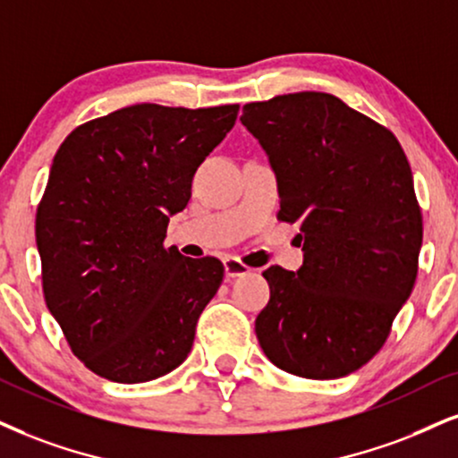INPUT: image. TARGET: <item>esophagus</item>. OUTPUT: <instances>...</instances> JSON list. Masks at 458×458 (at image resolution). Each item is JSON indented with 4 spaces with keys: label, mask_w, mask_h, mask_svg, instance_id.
Masks as SVG:
<instances>
[{
    "label": "esophagus",
    "mask_w": 458,
    "mask_h": 458,
    "mask_svg": "<svg viewBox=\"0 0 458 458\" xmlns=\"http://www.w3.org/2000/svg\"><path fill=\"white\" fill-rule=\"evenodd\" d=\"M225 276L227 278H238V276H246L250 272V267L244 261H240L238 257H227L225 259Z\"/></svg>",
    "instance_id": "obj_1"
}]
</instances>
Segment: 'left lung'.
<instances>
[{
    "instance_id": "8db88e82",
    "label": "left lung",
    "mask_w": 458,
    "mask_h": 458,
    "mask_svg": "<svg viewBox=\"0 0 458 458\" xmlns=\"http://www.w3.org/2000/svg\"><path fill=\"white\" fill-rule=\"evenodd\" d=\"M242 125L267 152L284 223H299V272H263L255 331L276 367L344 377L385 346L414 289L422 214L408 157L385 125L329 93L252 101Z\"/></svg>"
}]
</instances>
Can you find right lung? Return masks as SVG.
<instances>
[{
  "label": "right lung",
  "instance_id": "1",
  "mask_svg": "<svg viewBox=\"0 0 458 458\" xmlns=\"http://www.w3.org/2000/svg\"><path fill=\"white\" fill-rule=\"evenodd\" d=\"M238 110L135 104L82 123L56 150L36 212L42 291L93 374L138 385L191 352L225 267L163 240L169 214L184 210L197 167Z\"/></svg>",
  "mask_w": 458,
  "mask_h": 458
}]
</instances>
